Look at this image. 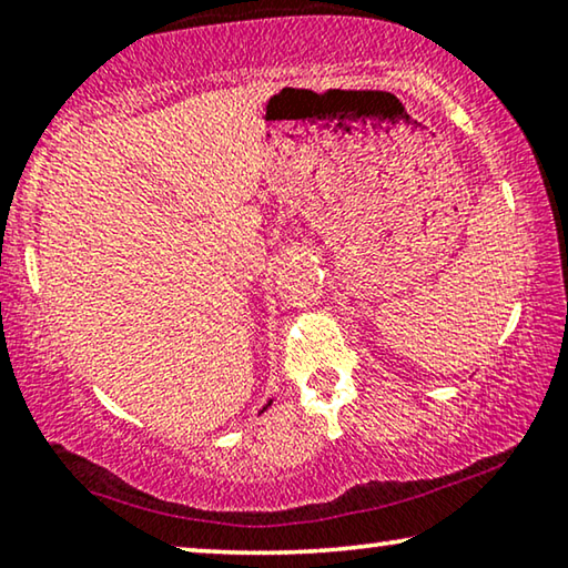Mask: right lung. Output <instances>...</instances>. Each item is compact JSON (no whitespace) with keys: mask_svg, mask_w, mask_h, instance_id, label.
Returning <instances> with one entry per match:
<instances>
[{"mask_svg":"<svg viewBox=\"0 0 568 568\" xmlns=\"http://www.w3.org/2000/svg\"><path fill=\"white\" fill-rule=\"evenodd\" d=\"M270 404H273V399H270V402H267V404H265V407H263V412H265V409H267V407H270Z\"/></svg>","mask_w":568,"mask_h":568,"instance_id":"add662e5","label":"right lung"}]
</instances>
